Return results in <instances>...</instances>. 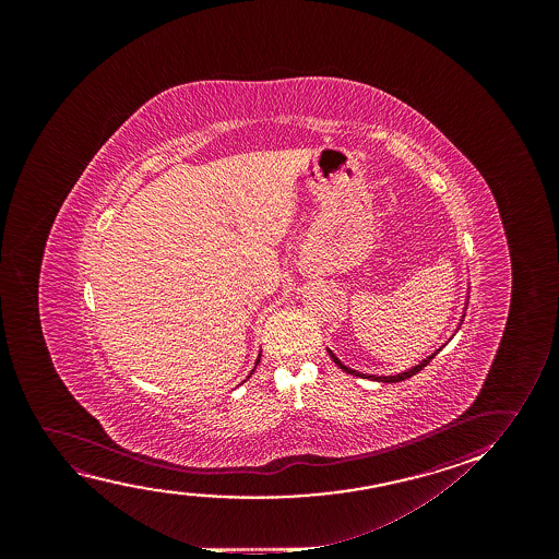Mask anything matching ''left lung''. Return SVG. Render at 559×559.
<instances>
[{
    "label": "left lung",
    "mask_w": 559,
    "mask_h": 559,
    "mask_svg": "<svg viewBox=\"0 0 559 559\" xmlns=\"http://www.w3.org/2000/svg\"><path fill=\"white\" fill-rule=\"evenodd\" d=\"M329 355L332 357V360L336 362L337 367L342 368V370H345L347 374L353 376H359V378H372V380H376V382H383V383H390V382H403V380H406V378H411V376L418 374L420 372L421 368L426 367L428 365L429 360L433 359L436 355H431V357H428L426 360H421L420 365L418 367L411 368L408 372H403V374L397 376H368V374H360V372H357V370H352V368L344 367L340 360L336 359V355L334 353L330 352Z\"/></svg>",
    "instance_id": "obj_1"
}]
</instances>
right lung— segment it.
<instances>
[{"label": "right lung", "mask_w": 559, "mask_h": 559, "mask_svg": "<svg viewBox=\"0 0 559 559\" xmlns=\"http://www.w3.org/2000/svg\"><path fill=\"white\" fill-rule=\"evenodd\" d=\"M258 362H260V359H258Z\"/></svg>", "instance_id": "add662e5"}]
</instances>
